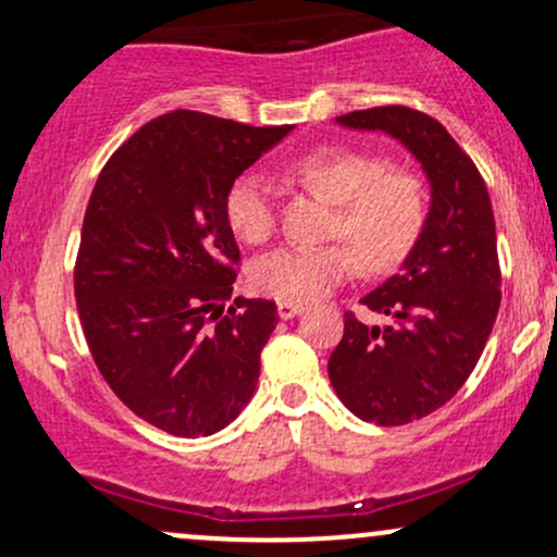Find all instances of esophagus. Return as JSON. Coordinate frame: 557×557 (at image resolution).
<instances>
[{"instance_id":"34e87169","label":"esophagus","mask_w":557,"mask_h":557,"mask_svg":"<svg viewBox=\"0 0 557 557\" xmlns=\"http://www.w3.org/2000/svg\"><path fill=\"white\" fill-rule=\"evenodd\" d=\"M277 314H280V319H293V317L304 314V306L287 304V300H280V304H277Z\"/></svg>"}]
</instances>
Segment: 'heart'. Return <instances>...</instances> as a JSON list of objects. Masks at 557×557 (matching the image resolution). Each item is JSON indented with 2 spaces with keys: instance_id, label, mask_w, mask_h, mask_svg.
<instances>
[{
  "instance_id": "obj_1",
  "label": "heart",
  "mask_w": 557,
  "mask_h": 557,
  "mask_svg": "<svg viewBox=\"0 0 557 557\" xmlns=\"http://www.w3.org/2000/svg\"><path fill=\"white\" fill-rule=\"evenodd\" d=\"M300 188L335 203L330 238L322 248H277L253 261L259 293L287 304H314L359 272H389L417 246L424 227V188L411 172L387 168L382 157L354 149H317L287 164ZM225 220L240 240L259 246L277 227V201L267 177H235L225 194Z\"/></svg>"
}]
</instances>
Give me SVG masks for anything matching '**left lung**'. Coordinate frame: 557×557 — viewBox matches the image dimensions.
<instances>
[{"label": "left lung", "instance_id": "obj_1", "mask_svg": "<svg viewBox=\"0 0 557 557\" xmlns=\"http://www.w3.org/2000/svg\"><path fill=\"white\" fill-rule=\"evenodd\" d=\"M337 125L400 140L432 190L400 272L361 298L389 322L369 327L348 311L327 361L332 387L350 413L400 426L445 406L487 345L500 309L495 214L476 164L430 114L389 104L348 112Z\"/></svg>", "mask_w": 557, "mask_h": 557}]
</instances>
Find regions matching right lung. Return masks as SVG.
<instances>
[{
    "mask_svg": "<svg viewBox=\"0 0 557 557\" xmlns=\"http://www.w3.org/2000/svg\"><path fill=\"white\" fill-rule=\"evenodd\" d=\"M293 125L251 127L175 110L99 172L83 216L75 300L112 393L157 430L209 437L251 400L277 306L233 296L230 183Z\"/></svg>",
    "mask_w": 557,
    "mask_h": 557,
    "instance_id": "obj_1",
    "label": "right lung"
}]
</instances>
